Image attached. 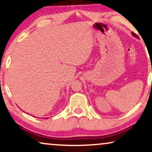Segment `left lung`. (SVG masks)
Masks as SVG:
<instances>
[{"instance_id": "1", "label": "left lung", "mask_w": 152, "mask_h": 152, "mask_svg": "<svg viewBox=\"0 0 152 152\" xmlns=\"http://www.w3.org/2000/svg\"><path fill=\"white\" fill-rule=\"evenodd\" d=\"M132 35L133 36H134V37H136V38H138V36H137V35H136L135 33H132Z\"/></svg>"}]
</instances>
